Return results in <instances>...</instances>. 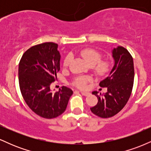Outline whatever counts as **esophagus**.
Listing matches in <instances>:
<instances>
[{"label": "esophagus", "mask_w": 151, "mask_h": 151, "mask_svg": "<svg viewBox=\"0 0 151 151\" xmlns=\"http://www.w3.org/2000/svg\"><path fill=\"white\" fill-rule=\"evenodd\" d=\"M81 93L83 95V96H87L90 95V93L89 92H85V91H81Z\"/></svg>", "instance_id": "obj_1"}]
</instances>
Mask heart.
<instances>
[{
  "mask_svg": "<svg viewBox=\"0 0 151 151\" xmlns=\"http://www.w3.org/2000/svg\"><path fill=\"white\" fill-rule=\"evenodd\" d=\"M79 55L82 58L83 60L90 67H92V70L95 74L98 76H104L110 70V63L108 61H101V54L96 50L92 48H85L80 50ZM72 61V57L67 55L64 61V66L68 67ZM89 80V78L87 77H78L74 81V84L80 88L84 89L86 86V82Z\"/></svg>",
  "mask_w": 151,
  "mask_h": 151,
  "instance_id": "obj_1",
  "label": "heart"
}]
</instances>
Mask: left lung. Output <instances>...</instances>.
<instances>
[{
    "label": "left lung",
    "mask_w": 151,
    "mask_h": 151,
    "mask_svg": "<svg viewBox=\"0 0 151 151\" xmlns=\"http://www.w3.org/2000/svg\"><path fill=\"white\" fill-rule=\"evenodd\" d=\"M114 65L109 76L100 81L101 87H106L107 92L100 95L92 92L98 99L96 106L90 108L91 112L101 118L114 116L125 106L133 86L134 66L132 56L121 46L112 50Z\"/></svg>",
    "instance_id": "obj_1"
}]
</instances>
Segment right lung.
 Instances as JSON below:
<instances>
[{
  "label": "right lung",
  "mask_w": 151,
  "mask_h": 151,
  "mask_svg": "<svg viewBox=\"0 0 151 151\" xmlns=\"http://www.w3.org/2000/svg\"><path fill=\"white\" fill-rule=\"evenodd\" d=\"M58 45L45 42L29 48L18 67V80L25 103L45 119H54L65 112L73 91L63 86L54 93L50 85L60 70Z\"/></svg>",
  "instance_id": "obj_1"
}]
</instances>
